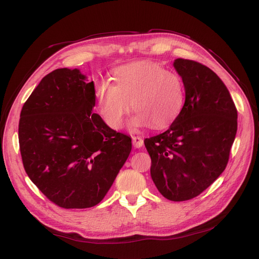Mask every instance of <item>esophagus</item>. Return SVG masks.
Masks as SVG:
<instances>
[{"instance_id":"obj_1","label":"esophagus","mask_w":259,"mask_h":259,"mask_svg":"<svg viewBox=\"0 0 259 259\" xmlns=\"http://www.w3.org/2000/svg\"><path fill=\"white\" fill-rule=\"evenodd\" d=\"M132 140H133V145L135 147H137V149H139V147H142L144 144L143 139H142V137H140V136H133V137H132Z\"/></svg>"}]
</instances>
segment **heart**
<instances>
[{
    "label": "heart",
    "mask_w": 259,
    "mask_h": 259,
    "mask_svg": "<svg viewBox=\"0 0 259 259\" xmlns=\"http://www.w3.org/2000/svg\"><path fill=\"white\" fill-rule=\"evenodd\" d=\"M94 96L100 117L110 128L122 127L132 105L136 112L131 119L132 127L161 130L180 114L184 87L177 73L164 70L156 62L141 60L116 68L112 85L98 83Z\"/></svg>",
    "instance_id": "heart-1"
}]
</instances>
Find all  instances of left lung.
<instances>
[{"label": "left lung", "instance_id": "left-lung-1", "mask_svg": "<svg viewBox=\"0 0 259 259\" xmlns=\"http://www.w3.org/2000/svg\"><path fill=\"white\" fill-rule=\"evenodd\" d=\"M186 102L164 133L144 140L151 177L163 197L186 201L211 186L227 166L237 133V109L223 80L197 61L176 59Z\"/></svg>", "mask_w": 259, "mask_h": 259}]
</instances>
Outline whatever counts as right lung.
<instances>
[{
  "mask_svg": "<svg viewBox=\"0 0 259 259\" xmlns=\"http://www.w3.org/2000/svg\"><path fill=\"white\" fill-rule=\"evenodd\" d=\"M94 81L60 68L42 78L20 115L24 170L50 201L65 209L98 204L132 150V139L112 130L95 106Z\"/></svg>",
  "mask_w": 259,
  "mask_h": 259,
  "instance_id": "right-lung-1",
  "label": "right lung"
}]
</instances>
